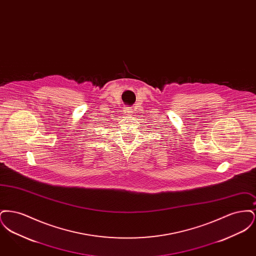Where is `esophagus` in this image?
I'll return each instance as SVG.
<instances>
[{
    "label": "esophagus",
    "instance_id": "1",
    "mask_svg": "<svg viewBox=\"0 0 256 256\" xmlns=\"http://www.w3.org/2000/svg\"><path fill=\"white\" fill-rule=\"evenodd\" d=\"M132 110H128V108L126 110V114H132Z\"/></svg>",
    "mask_w": 256,
    "mask_h": 256
}]
</instances>
